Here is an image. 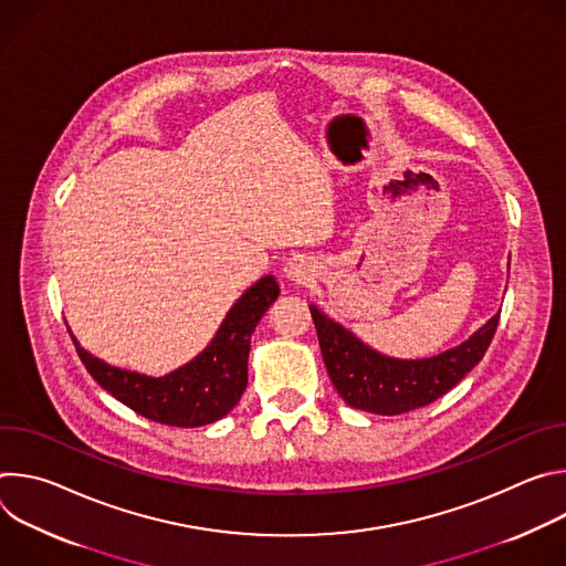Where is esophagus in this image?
<instances>
[{
    "mask_svg": "<svg viewBox=\"0 0 566 566\" xmlns=\"http://www.w3.org/2000/svg\"><path fill=\"white\" fill-rule=\"evenodd\" d=\"M313 273H315L313 264H311L308 260H304V258H293V260H289L286 266H284V275H286L291 282H306V280L313 277Z\"/></svg>",
    "mask_w": 566,
    "mask_h": 566,
    "instance_id": "obj_1",
    "label": "esophagus"
}]
</instances>
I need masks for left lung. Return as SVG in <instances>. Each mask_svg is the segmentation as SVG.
<instances>
[{
    "instance_id": "1",
    "label": "left lung",
    "mask_w": 566,
    "mask_h": 566,
    "mask_svg": "<svg viewBox=\"0 0 566 566\" xmlns=\"http://www.w3.org/2000/svg\"><path fill=\"white\" fill-rule=\"evenodd\" d=\"M315 322L322 360L347 406L371 415L394 417L430 406L450 391L486 354L500 313L461 345L430 358H391L365 345L340 322L308 306Z\"/></svg>"
}]
</instances>
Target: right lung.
<instances>
[{"label":"right lung","instance_id":"right-lung-1","mask_svg":"<svg viewBox=\"0 0 566 566\" xmlns=\"http://www.w3.org/2000/svg\"><path fill=\"white\" fill-rule=\"evenodd\" d=\"M277 295L280 286L273 275L258 280L226 313L210 345L166 376L114 367L71 338L94 380L123 406L156 423L199 428L223 419L244 394L251 336Z\"/></svg>","mask_w":566,"mask_h":566}]
</instances>
